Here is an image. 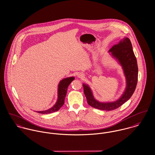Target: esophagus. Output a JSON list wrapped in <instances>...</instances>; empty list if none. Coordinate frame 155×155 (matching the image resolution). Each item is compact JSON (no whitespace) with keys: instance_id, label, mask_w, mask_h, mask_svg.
Wrapping results in <instances>:
<instances>
[{"instance_id":"1","label":"esophagus","mask_w":155,"mask_h":155,"mask_svg":"<svg viewBox=\"0 0 155 155\" xmlns=\"http://www.w3.org/2000/svg\"><path fill=\"white\" fill-rule=\"evenodd\" d=\"M85 76H84V74L82 73H79L78 74V77L79 78H84Z\"/></svg>"}]
</instances>
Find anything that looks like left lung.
Here are the masks:
<instances>
[{
    "instance_id": "1",
    "label": "left lung",
    "mask_w": 155,
    "mask_h": 155,
    "mask_svg": "<svg viewBox=\"0 0 155 155\" xmlns=\"http://www.w3.org/2000/svg\"><path fill=\"white\" fill-rule=\"evenodd\" d=\"M109 55L122 67L126 79V87L121 96L114 101L102 102L97 100L88 84H83L84 91L90 106L102 110H114L132 96L138 81V66L133 46L128 38H124L117 44L113 45L109 51Z\"/></svg>"
}]
</instances>
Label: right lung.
Listing matches in <instances>:
<instances>
[{"mask_svg": "<svg viewBox=\"0 0 155 155\" xmlns=\"http://www.w3.org/2000/svg\"><path fill=\"white\" fill-rule=\"evenodd\" d=\"M74 79V76H71L68 78H66L61 80L58 85V97L56 103L55 104L51 107L50 109L42 111H36L39 113L42 114H48L53 113L55 111L58 110L64 104L65 97L66 96L67 92V88L68 87L69 85L71 82Z\"/></svg>", "mask_w": 155, "mask_h": 155, "instance_id": "add662e5", "label": "right lung"}]
</instances>
